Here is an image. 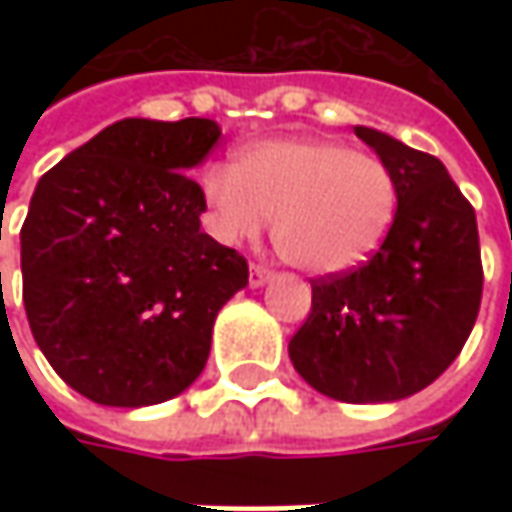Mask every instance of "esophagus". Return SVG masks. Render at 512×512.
<instances>
[{
    "mask_svg": "<svg viewBox=\"0 0 512 512\" xmlns=\"http://www.w3.org/2000/svg\"><path fill=\"white\" fill-rule=\"evenodd\" d=\"M267 279H270V270L253 262V265H250V276H247V282H250V287H262L267 282Z\"/></svg>",
    "mask_w": 512,
    "mask_h": 512,
    "instance_id": "1",
    "label": "esophagus"
}]
</instances>
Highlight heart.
I'll return each instance as SVG.
<instances>
[{"instance_id": "heart-1", "label": "heart", "mask_w": 512, "mask_h": 512, "mask_svg": "<svg viewBox=\"0 0 512 512\" xmlns=\"http://www.w3.org/2000/svg\"><path fill=\"white\" fill-rule=\"evenodd\" d=\"M216 236L236 245L270 219L276 253L313 276L344 273L384 245L399 187L373 153L330 139H273L239 150L202 179Z\"/></svg>"}]
</instances>
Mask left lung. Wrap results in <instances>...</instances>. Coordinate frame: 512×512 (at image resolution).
Masks as SVG:
<instances>
[{"label": "left lung", "instance_id": "1", "mask_svg": "<svg viewBox=\"0 0 512 512\" xmlns=\"http://www.w3.org/2000/svg\"><path fill=\"white\" fill-rule=\"evenodd\" d=\"M396 176L399 207L364 265L313 279L305 325L287 344L313 390L347 404L399 402L462 353L482 305L476 210L442 162L382 130L356 128Z\"/></svg>", "mask_w": 512, "mask_h": 512}]
</instances>
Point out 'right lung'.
<instances>
[{
    "label": "right lung",
    "instance_id": "1",
    "mask_svg": "<svg viewBox=\"0 0 512 512\" xmlns=\"http://www.w3.org/2000/svg\"><path fill=\"white\" fill-rule=\"evenodd\" d=\"M213 119H122L39 179L22 225V299L50 367L108 407L168 402L205 370L247 262L202 233L196 168Z\"/></svg>",
    "mask_w": 512,
    "mask_h": 512
}]
</instances>
